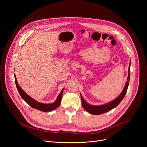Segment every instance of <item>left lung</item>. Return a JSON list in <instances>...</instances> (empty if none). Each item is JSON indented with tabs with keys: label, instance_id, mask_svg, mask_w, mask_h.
<instances>
[{
	"label": "left lung",
	"instance_id": "1",
	"mask_svg": "<svg viewBox=\"0 0 147 147\" xmlns=\"http://www.w3.org/2000/svg\"><path fill=\"white\" fill-rule=\"evenodd\" d=\"M130 65L129 66V74L127 79V81L125 82V86L122 91V92L120 93V94L114 100L108 103L102 105H90L86 102L82 96V95H81V102H82V106L83 108L86 111H87L88 113L94 115H98L103 114L104 113H106L107 112H109V111L112 110V109L116 108L118 105L121 102V101L124 98L125 94L127 92L128 86L129 84L130 81Z\"/></svg>",
	"mask_w": 147,
	"mask_h": 147
}]
</instances>
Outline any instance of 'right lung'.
Listing matches in <instances>:
<instances>
[{
  "instance_id": "right-lung-1",
  "label": "right lung",
  "mask_w": 147,
  "mask_h": 147,
  "mask_svg": "<svg viewBox=\"0 0 147 147\" xmlns=\"http://www.w3.org/2000/svg\"><path fill=\"white\" fill-rule=\"evenodd\" d=\"M14 78H15V82H16V85L17 88V90L20 95V96H22V98L29 105L30 107L32 108L39 110L40 111L47 112H50L52 111H53L57 108L60 105L61 100V98H62V94L63 92V88L60 94H59L58 96L57 97L56 100L52 103H42L40 102H37L35 99H34L32 98L26 92H25L18 85L16 74H14Z\"/></svg>"
}]
</instances>
